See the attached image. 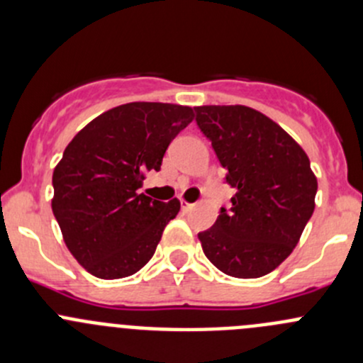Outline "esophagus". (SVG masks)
I'll return each instance as SVG.
<instances>
[{
	"mask_svg": "<svg viewBox=\"0 0 363 363\" xmlns=\"http://www.w3.org/2000/svg\"><path fill=\"white\" fill-rule=\"evenodd\" d=\"M181 207H182V212H189L193 207H195V203H189V202H184V200H182Z\"/></svg>",
	"mask_w": 363,
	"mask_h": 363,
	"instance_id": "34e87169",
	"label": "esophagus"
}]
</instances>
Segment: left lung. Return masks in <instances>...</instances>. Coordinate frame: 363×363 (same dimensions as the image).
I'll list each match as a JSON object with an SVG mask.
<instances>
[{"mask_svg": "<svg viewBox=\"0 0 363 363\" xmlns=\"http://www.w3.org/2000/svg\"><path fill=\"white\" fill-rule=\"evenodd\" d=\"M195 112L235 189L232 207H223L214 226L199 233L202 250L226 276H265L291 255L313 216L318 181L309 158L255 108L203 105Z\"/></svg>", "mask_w": 363, "mask_h": 363, "instance_id": "obj_1", "label": "left lung"}]
</instances>
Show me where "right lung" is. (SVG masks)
I'll return each mask as SVG.
<instances>
[{"label":"right lung","instance_id":"right-lung-1","mask_svg":"<svg viewBox=\"0 0 363 363\" xmlns=\"http://www.w3.org/2000/svg\"><path fill=\"white\" fill-rule=\"evenodd\" d=\"M191 107L133 101L98 116L73 137L52 174V212L73 258L100 279L138 272L181 202L138 193L161 168Z\"/></svg>","mask_w":363,"mask_h":363}]
</instances>
